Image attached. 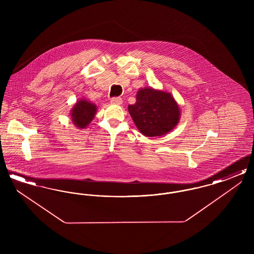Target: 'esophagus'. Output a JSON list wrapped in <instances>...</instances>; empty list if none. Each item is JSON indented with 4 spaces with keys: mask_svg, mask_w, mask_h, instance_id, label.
Instances as JSON below:
<instances>
[{
    "mask_svg": "<svg viewBox=\"0 0 254 254\" xmlns=\"http://www.w3.org/2000/svg\"><path fill=\"white\" fill-rule=\"evenodd\" d=\"M110 102L112 104H114V105H122L123 100H122V98H120V97H113V98H111Z\"/></svg>",
    "mask_w": 254,
    "mask_h": 254,
    "instance_id": "1",
    "label": "esophagus"
}]
</instances>
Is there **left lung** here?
Masks as SVG:
<instances>
[{
	"instance_id": "8db88e82",
	"label": "left lung",
	"mask_w": 254,
	"mask_h": 254,
	"mask_svg": "<svg viewBox=\"0 0 254 254\" xmlns=\"http://www.w3.org/2000/svg\"><path fill=\"white\" fill-rule=\"evenodd\" d=\"M137 128L147 137L170 131L180 119L179 107L169 93L146 87L137 92L136 103L128 106Z\"/></svg>"
}]
</instances>
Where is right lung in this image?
Listing matches in <instances>:
<instances>
[{"label": "right lung", "instance_id": "right-lung-1", "mask_svg": "<svg viewBox=\"0 0 254 254\" xmlns=\"http://www.w3.org/2000/svg\"><path fill=\"white\" fill-rule=\"evenodd\" d=\"M96 106L83 100L79 101L72 109L71 118L74 125L80 128L85 127L92 119L96 113Z\"/></svg>", "mask_w": 254, "mask_h": 254}]
</instances>
